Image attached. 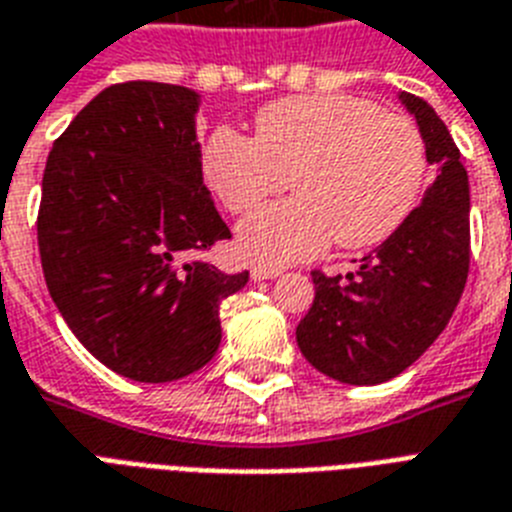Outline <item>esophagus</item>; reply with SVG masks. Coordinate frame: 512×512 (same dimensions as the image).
<instances>
[{
    "label": "esophagus",
    "instance_id": "obj_1",
    "mask_svg": "<svg viewBox=\"0 0 512 512\" xmlns=\"http://www.w3.org/2000/svg\"><path fill=\"white\" fill-rule=\"evenodd\" d=\"M281 270L278 268H265V265H255L252 268V281H268V278H278Z\"/></svg>",
    "mask_w": 512,
    "mask_h": 512
}]
</instances>
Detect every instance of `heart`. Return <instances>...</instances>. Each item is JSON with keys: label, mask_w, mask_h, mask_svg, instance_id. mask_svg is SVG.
<instances>
[{"label": "heart", "mask_w": 512, "mask_h": 512, "mask_svg": "<svg viewBox=\"0 0 512 512\" xmlns=\"http://www.w3.org/2000/svg\"><path fill=\"white\" fill-rule=\"evenodd\" d=\"M210 189L239 226L242 255L265 265L315 257L336 242L368 249L405 223L426 178V144L413 120L352 94H302L257 110L255 136L218 128L202 152Z\"/></svg>", "instance_id": "1"}]
</instances>
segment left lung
I'll return each instance as SVG.
<instances>
[{
  "label": "left lung",
  "mask_w": 512,
  "mask_h": 512,
  "mask_svg": "<svg viewBox=\"0 0 512 512\" xmlns=\"http://www.w3.org/2000/svg\"><path fill=\"white\" fill-rule=\"evenodd\" d=\"M418 123L434 184L397 231L347 276L313 270V307L297 326L307 363L334 381L384 384L450 323L471 263V191L450 131L429 102L400 91Z\"/></svg>",
  "instance_id": "8db88e82"
}]
</instances>
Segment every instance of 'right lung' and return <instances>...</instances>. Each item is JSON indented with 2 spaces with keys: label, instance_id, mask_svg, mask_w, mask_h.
<instances>
[{
  "label": "right lung",
  "instance_id": "add662e5",
  "mask_svg": "<svg viewBox=\"0 0 512 512\" xmlns=\"http://www.w3.org/2000/svg\"><path fill=\"white\" fill-rule=\"evenodd\" d=\"M197 110L186 86H107L54 141L41 181L54 305L99 363L144 384L210 363L220 302L249 281L189 260L231 239L202 181Z\"/></svg>",
  "mask_w": 512,
  "mask_h": 512
}]
</instances>
